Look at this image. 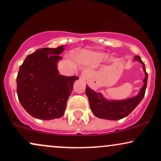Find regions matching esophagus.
<instances>
[{"mask_svg":"<svg viewBox=\"0 0 161 161\" xmlns=\"http://www.w3.org/2000/svg\"><path fill=\"white\" fill-rule=\"evenodd\" d=\"M89 76V73H88V70H85V71L82 72V77L84 79H87Z\"/></svg>","mask_w":161,"mask_h":161,"instance_id":"esophagus-1","label":"esophagus"}]
</instances>
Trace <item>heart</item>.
I'll list each match as a JSON object with an SVG mask.
<instances>
[{"instance_id": "b5f03b06", "label": "heart", "mask_w": 161, "mask_h": 161, "mask_svg": "<svg viewBox=\"0 0 161 161\" xmlns=\"http://www.w3.org/2000/svg\"><path fill=\"white\" fill-rule=\"evenodd\" d=\"M94 58H95L96 60H101V59L104 57V55L101 54V53H95V54L92 55Z\"/></svg>"}]
</instances>
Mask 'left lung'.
<instances>
[{
    "label": "left lung",
    "mask_w": 161,
    "mask_h": 161,
    "mask_svg": "<svg viewBox=\"0 0 161 161\" xmlns=\"http://www.w3.org/2000/svg\"><path fill=\"white\" fill-rule=\"evenodd\" d=\"M134 60L141 63L145 73V77L143 80L144 86L142 87L139 93L136 97L123 101H108L105 99L101 93H97L86 86V93L89 101L90 108L94 115L97 117L109 120L121 119L131 114L143 99L147 88V73H146L145 64L142 62L141 57L136 56Z\"/></svg>",
    "instance_id": "8db88e82"
}]
</instances>
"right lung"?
<instances>
[{"label": "right lung", "instance_id": "obj_1", "mask_svg": "<svg viewBox=\"0 0 161 161\" xmlns=\"http://www.w3.org/2000/svg\"><path fill=\"white\" fill-rule=\"evenodd\" d=\"M64 45L44 47L27 56L19 66L16 84L18 98L28 114L39 119H57L64 114L76 76L59 74L57 62Z\"/></svg>", "mask_w": 161, "mask_h": 161}]
</instances>
